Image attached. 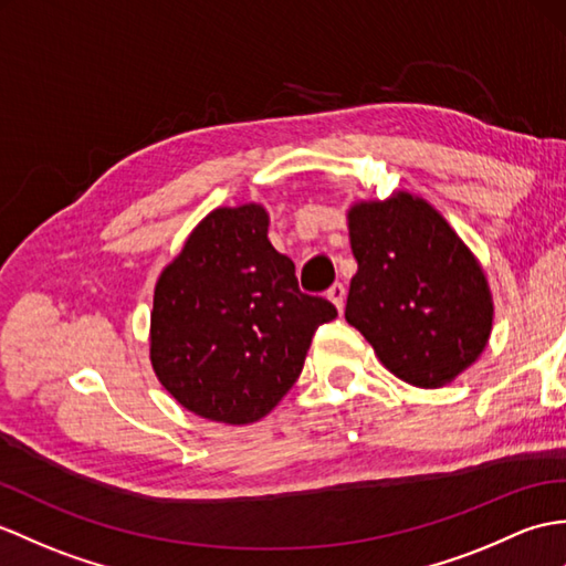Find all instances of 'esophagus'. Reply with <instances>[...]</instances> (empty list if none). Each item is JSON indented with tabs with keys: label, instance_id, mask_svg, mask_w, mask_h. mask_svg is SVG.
<instances>
[{
	"label": "esophagus",
	"instance_id": "1",
	"mask_svg": "<svg viewBox=\"0 0 566 566\" xmlns=\"http://www.w3.org/2000/svg\"><path fill=\"white\" fill-rule=\"evenodd\" d=\"M345 296H347V292H345L343 284H333L331 289H327V298L333 301L335 308H337L339 313H343V308H345Z\"/></svg>",
	"mask_w": 566,
	"mask_h": 566
}]
</instances>
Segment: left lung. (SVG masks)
I'll return each mask as SVG.
<instances>
[{
  "instance_id": "8db88e82",
  "label": "left lung",
  "mask_w": 566,
  "mask_h": 566,
  "mask_svg": "<svg viewBox=\"0 0 566 566\" xmlns=\"http://www.w3.org/2000/svg\"><path fill=\"white\" fill-rule=\"evenodd\" d=\"M347 227L359 265L347 323L405 384H451L492 335L494 301L480 260L437 207L407 190L352 202Z\"/></svg>"
}]
</instances>
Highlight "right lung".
I'll use <instances>...</instances> for the list:
<instances>
[{"label":"right lung","mask_w":566,"mask_h":566,"mask_svg":"<svg viewBox=\"0 0 566 566\" xmlns=\"http://www.w3.org/2000/svg\"><path fill=\"white\" fill-rule=\"evenodd\" d=\"M265 205L217 207L154 289L149 359L186 410L221 424L270 415L304 369L313 333L337 311L298 292L268 239Z\"/></svg>","instance_id":"1"}]
</instances>
